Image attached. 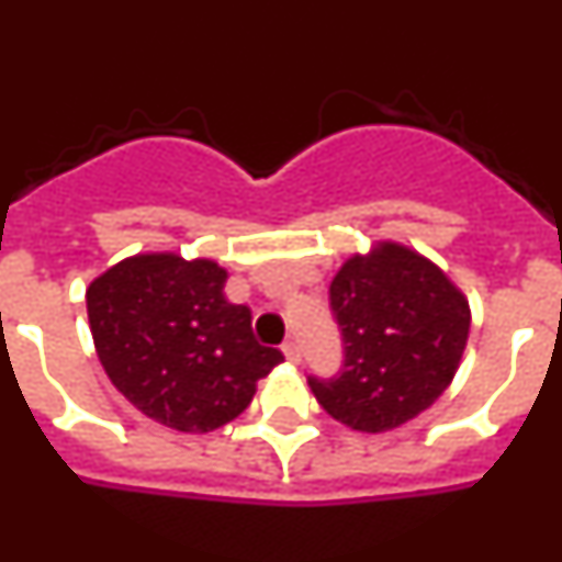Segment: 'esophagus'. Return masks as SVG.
<instances>
[{
	"label": "esophagus",
	"instance_id": "obj_1",
	"mask_svg": "<svg viewBox=\"0 0 562 562\" xmlns=\"http://www.w3.org/2000/svg\"><path fill=\"white\" fill-rule=\"evenodd\" d=\"M281 351H284V357L290 362H301V346H297L295 340H286L284 346H281Z\"/></svg>",
	"mask_w": 562,
	"mask_h": 562
}]
</instances>
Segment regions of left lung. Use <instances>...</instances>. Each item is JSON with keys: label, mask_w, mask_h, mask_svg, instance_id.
Listing matches in <instances>:
<instances>
[{"label": "left lung", "mask_w": 562, "mask_h": 562, "mask_svg": "<svg viewBox=\"0 0 562 562\" xmlns=\"http://www.w3.org/2000/svg\"><path fill=\"white\" fill-rule=\"evenodd\" d=\"M346 342L335 380L310 376L326 414L362 434L402 428L450 389L470 337V301L414 247L376 238L329 284Z\"/></svg>", "instance_id": "obj_1"}]
</instances>
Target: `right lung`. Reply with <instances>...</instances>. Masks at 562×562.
I'll return each instance as SVG.
<instances>
[{"label": "right lung", "instance_id": "1", "mask_svg": "<svg viewBox=\"0 0 562 562\" xmlns=\"http://www.w3.org/2000/svg\"><path fill=\"white\" fill-rule=\"evenodd\" d=\"M213 258L137 252L87 286L98 360L112 385L148 419L211 434L252 402L284 355L252 335L250 310L225 295Z\"/></svg>", "mask_w": 562, "mask_h": 562}]
</instances>
